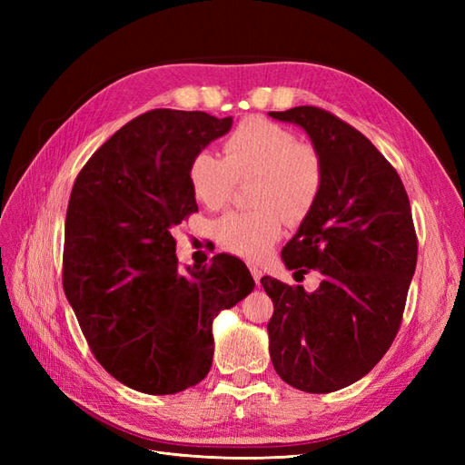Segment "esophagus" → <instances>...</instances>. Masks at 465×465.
<instances>
[{"instance_id": "34e87169", "label": "esophagus", "mask_w": 465, "mask_h": 465, "mask_svg": "<svg viewBox=\"0 0 465 465\" xmlns=\"http://www.w3.org/2000/svg\"><path fill=\"white\" fill-rule=\"evenodd\" d=\"M250 273H252V277H254V281H256V283L260 285V279L263 277V272H262V267H258V265H254V263H250Z\"/></svg>"}]
</instances>
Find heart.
<instances>
[{"label": "heart", "mask_w": 465, "mask_h": 465, "mask_svg": "<svg viewBox=\"0 0 465 465\" xmlns=\"http://www.w3.org/2000/svg\"><path fill=\"white\" fill-rule=\"evenodd\" d=\"M188 178L195 200L213 211L231 202L236 184L250 182L248 203L254 209L221 217L215 238L231 254L260 260L285 221L297 224L311 215L323 186V159L283 125L250 118L224 139L223 159L195 154Z\"/></svg>", "instance_id": "obj_1"}]
</instances>
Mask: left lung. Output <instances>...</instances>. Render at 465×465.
I'll use <instances>...</instances> for the list:
<instances>
[{"mask_svg":"<svg viewBox=\"0 0 465 465\" xmlns=\"http://www.w3.org/2000/svg\"><path fill=\"white\" fill-rule=\"evenodd\" d=\"M297 124L323 159L322 193L281 252L287 270L322 275L306 292L262 277L275 372L308 393L369 374L396 337L417 265V236L401 180L353 125L316 106L270 112Z\"/></svg>","mask_w":465,"mask_h":465,"instance_id":"left-lung-1","label":"left lung"}]
</instances>
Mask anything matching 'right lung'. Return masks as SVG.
<instances>
[{
  "mask_svg": "<svg viewBox=\"0 0 465 465\" xmlns=\"http://www.w3.org/2000/svg\"><path fill=\"white\" fill-rule=\"evenodd\" d=\"M232 118L157 108L98 149L65 215L64 291L96 361L151 396L195 386L213 361V320L254 289L248 267L217 254L178 270L173 229L198 211L188 171Z\"/></svg>",
  "mask_w": 465,
  "mask_h": 465,
  "instance_id": "1",
  "label": "right lung"
}]
</instances>
